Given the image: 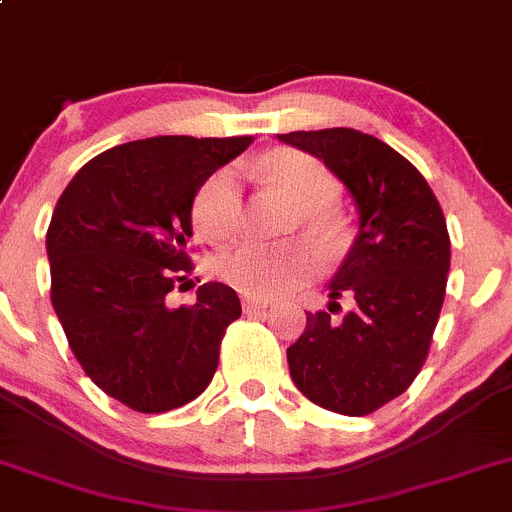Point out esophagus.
<instances>
[{
  "mask_svg": "<svg viewBox=\"0 0 512 512\" xmlns=\"http://www.w3.org/2000/svg\"><path fill=\"white\" fill-rule=\"evenodd\" d=\"M242 306H245V311H257V309H267V306H272V301L260 299V297H250V294H242Z\"/></svg>",
  "mask_w": 512,
  "mask_h": 512,
  "instance_id": "1",
  "label": "esophagus"
}]
</instances>
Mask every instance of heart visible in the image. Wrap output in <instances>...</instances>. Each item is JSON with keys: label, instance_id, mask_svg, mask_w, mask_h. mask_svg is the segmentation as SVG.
<instances>
[{"label": "heart", "instance_id": "b5f03b06", "mask_svg": "<svg viewBox=\"0 0 512 512\" xmlns=\"http://www.w3.org/2000/svg\"><path fill=\"white\" fill-rule=\"evenodd\" d=\"M257 171L274 184L294 206L311 233L328 235L336 228L333 203L338 201L336 176L311 154L299 149H274L257 159ZM193 230L206 242H223L238 233L242 223V188L233 166H220L206 176L193 196ZM316 255L299 240L260 242L238 240L213 257V272L230 287L257 297H277L316 272Z\"/></svg>", "mask_w": 512, "mask_h": 512}]
</instances>
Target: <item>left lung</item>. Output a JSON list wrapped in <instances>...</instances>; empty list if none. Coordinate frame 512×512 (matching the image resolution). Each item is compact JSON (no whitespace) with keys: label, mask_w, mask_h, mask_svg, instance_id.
I'll return each mask as SVG.
<instances>
[{"label":"left lung","mask_w":512,"mask_h":512,"mask_svg":"<svg viewBox=\"0 0 512 512\" xmlns=\"http://www.w3.org/2000/svg\"><path fill=\"white\" fill-rule=\"evenodd\" d=\"M277 139L324 161L358 208L328 311L306 314L289 373L314 405L363 417L400 397L427 360L451 265L444 213L424 176L373 134L333 127ZM341 296L352 311L331 320Z\"/></svg>","instance_id":"8db88e82"}]
</instances>
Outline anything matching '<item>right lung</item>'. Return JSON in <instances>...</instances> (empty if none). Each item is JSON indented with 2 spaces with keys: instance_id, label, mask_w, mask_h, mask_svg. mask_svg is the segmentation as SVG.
Returning a JSON list of instances; mask_svg holds the SVG:
<instances>
[{
  "instance_id": "add662e5",
  "label": "right lung",
  "mask_w": 512,
  "mask_h": 512,
  "mask_svg": "<svg viewBox=\"0 0 512 512\" xmlns=\"http://www.w3.org/2000/svg\"><path fill=\"white\" fill-rule=\"evenodd\" d=\"M252 137H149L90 159L61 193L46 233L51 304L88 378L127 405L157 414L196 400L218 368L240 299L223 282L171 309L191 270V206L215 169Z\"/></svg>"
}]
</instances>
